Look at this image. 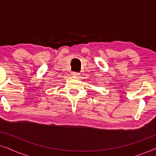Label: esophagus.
Listing matches in <instances>:
<instances>
[{
    "mask_svg": "<svg viewBox=\"0 0 156 156\" xmlns=\"http://www.w3.org/2000/svg\"><path fill=\"white\" fill-rule=\"evenodd\" d=\"M72 74L73 76H79L80 75V73H79V72H72Z\"/></svg>",
    "mask_w": 156,
    "mask_h": 156,
    "instance_id": "34e87169",
    "label": "esophagus"
}]
</instances>
